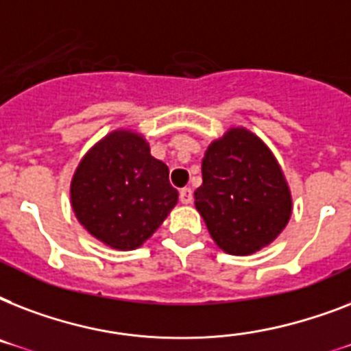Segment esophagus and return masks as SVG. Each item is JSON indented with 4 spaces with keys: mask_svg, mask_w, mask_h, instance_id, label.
Instances as JSON below:
<instances>
[{
    "mask_svg": "<svg viewBox=\"0 0 351 351\" xmlns=\"http://www.w3.org/2000/svg\"><path fill=\"white\" fill-rule=\"evenodd\" d=\"M180 202L182 204H191L193 202V191H191V187H184L180 191Z\"/></svg>",
    "mask_w": 351,
    "mask_h": 351,
    "instance_id": "obj_1",
    "label": "esophagus"
}]
</instances>
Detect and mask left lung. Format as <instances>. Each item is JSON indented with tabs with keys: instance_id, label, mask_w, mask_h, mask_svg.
I'll list each match as a JSON object with an SVG mask.
<instances>
[{
	"instance_id": "8db88e82",
	"label": "left lung",
	"mask_w": 351,
	"mask_h": 351,
	"mask_svg": "<svg viewBox=\"0 0 351 351\" xmlns=\"http://www.w3.org/2000/svg\"><path fill=\"white\" fill-rule=\"evenodd\" d=\"M195 206L215 244L230 255L245 256L282 233L293 198L267 143L239 125L209 143Z\"/></svg>"
}]
</instances>
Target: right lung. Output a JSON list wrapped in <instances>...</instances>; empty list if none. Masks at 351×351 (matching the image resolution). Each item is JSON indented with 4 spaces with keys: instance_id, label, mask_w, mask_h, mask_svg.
Listing matches in <instances>:
<instances>
[{
    "instance_id": "add662e5",
    "label": "right lung",
    "mask_w": 351,
    "mask_h": 351,
    "mask_svg": "<svg viewBox=\"0 0 351 351\" xmlns=\"http://www.w3.org/2000/svg\"><path fill=\"white\" fill-rule=\"evenodd\" d=\"M176 202L167 165L151 154L142 132L127 127L98 140L71 180L74 217L90 237L118 251L151 239Z\"/></svg>"
}]
</instances>
